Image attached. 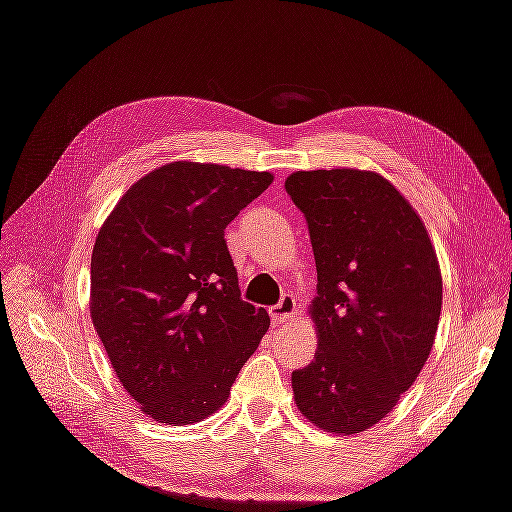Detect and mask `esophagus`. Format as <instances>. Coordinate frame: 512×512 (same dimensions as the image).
Instances as JSON below:
<instances>
[{
    "label": "esophagus",
    "mask_w": 512,
    "mask_h": 512,
    "mask_svg": "<svg viewBox=\"0 0 512 512\" xmlns=\"http://www.w3.org/2000/svg\"><path fill=\"white\" fill-rule=\"evenodd\" d=\"M294 312H296V298L291 294H285L280 298L278 305L271 307V319L275 323H285L294 316Z\"/></svg>",
    "instance_id": "esophagus-1"
}]
</instances>
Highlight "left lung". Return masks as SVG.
Returning a JSON list of instances; mask_svg holds the SVG:
<instances>
[{
	"label": "left lung",
	"instance_id": "obj_1",
	"mask_svg": "<svg viewBox=\"0 0 512 512\" xmlns=\"http://www.w3.org/2000/svg\"><path fill=\"white\" fill-rule=\"evenodd\" d=\"M285 189L316 262L314 360L291 373L298 410L323 431L360 433L415 383L442 312V275L415 209L378 173L298 170Z\"/></svg>",
	"mask_w": 512,
	"mask_h": 512
}]
</instances>
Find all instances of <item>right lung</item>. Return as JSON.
Masks as SVG:
<instances>
[{
    "mask_svg": "<svg viewBox=\"0 0 512 512\" xmlns=\"http://www.w3.org/2000/svg\"><path fill=\"white\" fill-rule=\"evenodd\" d=\"M271 173L175 161L136 182L91 259V316L120 383L161 424H196L230 396L271 319L241 298L225 227Z\"/></svg>",
    "mask_w": 512,
    "mask_h": 512,
    "instance_id": "right-lung-1",
    "label": "right lung"
}]
</instances>
